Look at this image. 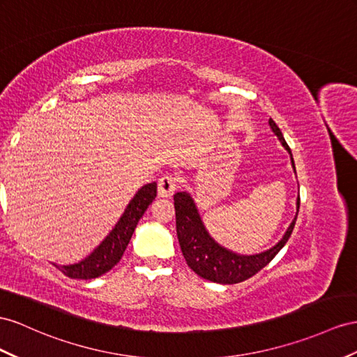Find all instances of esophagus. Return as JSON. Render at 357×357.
I'll return each mask as SVG.
<instances>
[{
    "mask_svg": "<svg viewBox=\"0 0 357 357\" xmlns=\"http://www.w3.org/2000/svg\"><path fill=\"white\" fill-rule=\"evenodd\" d=\"M178 176L164 175L158 179V196L160 197H172L178 188Z\"/></svg>",
    "mask_w": 357,
    "mask_h": 357,
    "instance_id": "esophagus-1",
    "label": "esophagus"
}]
</instances>
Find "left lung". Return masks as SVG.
Listing matches in <instances>:
<instances>
[{"label":"left lung","mask_w":357,"mask_h":357,"mask_svg":"<svg viewBox=\"0 0 357 357\" xmlns=\"http://www.w3.org/2000/svg\"><path fill=\"white\" fill-rule=\"evenodd\" d=\"M270 126L273 132L279 137L282 144L285 146V149L291 153L289 146L287 144L285 139H283L279 126L274 123L273 119H270ZM292 167L296 170L294 161H292ZM173 200H175L178 240L188 267L197 276L215 283H223V285H232V283L248 280L266 267L276 257L283 245L287 244L297 220L296 215L294 220L289 225L287 234L283 235V238L273 249L259 255H253V257H240V255H235L223 249L222 245H218L208 235L202 220H200L196 205L193 204V199L187 193H176ZM298 206L300 197L297 199V213Z\"/></svg>","instance_id":"8db88e82"}]
</instances>
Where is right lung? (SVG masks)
Segmentation results:
<instances>
[{"label":"right lung","mask_w":357,"mask_h":357,"mask_svg":"<svg viewBox=\"0 0 357 357\" xmlns=\"http://www.w3.org/2000/svg\"><path fill=\"white\" fill-rule=\"evenodd\" d=\"M155 197H157V184H155V182L140 188V191L134 196L130 205L126 206L123 215L121 217V220L117 222L114 229L109 232V235L102 241V244H100L89 258L81 261L79 264H75V266L56 267L65 274V276L81 280L99 278L112 270L116 264L121 261L126 245L130 243L134 234L137 223H139L142 215L153 202Z\"/></svg>","instance_id":"add662e5"}]
</instances>
